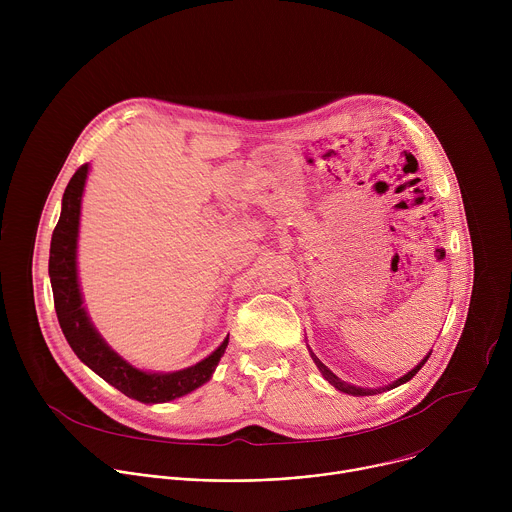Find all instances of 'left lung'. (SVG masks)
I'll return each instance as SVG.
<instances>
[{
	"instance_id": "1",
	"label": "left lung",
	"mask_w": 512,
	"mask_h": 512,
	"mask_svg": "<svg viewBox=\"0 0 512 512\" xmlns=\"http://www.w3.org/2000/svg\"><path fill=\"white\" fill-rule=\"evenodd\" d=\"M310 354H312V358H314V362H316V367L320 369V373H322V377L332 385V387H336L338 391H342V393H348V395H356V397H364V395H377V393H383V391H389V389H395V387H399V385H403V383H407V381H411L417 373H419V369L423 367V364L427 362V358H429V354L431 352H427V356L417 364L415 369H411L407 375H403L401 379H397L395 383H391V385H387V387H379V389H362V387H354V385H348V383H344V381H340L328 367L326 364L310 350Z\"/></svg>"
}]
</instances>
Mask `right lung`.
Segmentation results:
<instances>
[{
  "label": "right lung",
  "mask_w": 512,
  "mask_h": 512,
  "mask_svg": "<svg viewBox=\"0 0 512 512\" xmlns=\"http://www.w3.org/2000/svg\"><path fill=\"white\" fill-rule=\"evenodd\" d=\"M89 174V164H83L75 176L70 178L64 196L58 225L50 241L48 275L54 294V310L62 334L75 354L95 371L101 379L113 385L123 395L141 403H166L188 395L190 391L204 385L218 360L225 354L229 336L223 340L212 354L196 362L194 367L176 373H145L135 369L133 364L123 360L97 332L85 306L79 287L77 273V239L81 223V200L85 192V182Z\"/></svg>",
  "instance_id": "right-lung-1"
}]
</instances>
